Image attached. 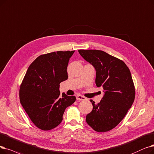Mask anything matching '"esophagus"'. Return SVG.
Returning <instances> with one entry per match:
<instances>
[{
	"instance_id": "34e87169",
	"label": "esophagus",
	"mask_w": 154,
	"mask_h": 154,
	"mask_svg": "<svg viewBox=\"0 0 154 154\" xmlns=\"http://www.w3.org/2000/svg\"><path fill=\"white\" fill-rule=\"evenodd\" d=\"M76 99H77V101H84V100L86 99V98L84 96H82L80 95V94H78L76 96Z\"/></svg>"
}]
</instances>
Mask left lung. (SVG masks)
I'll list each match as a JSON object with an SVG mask.
<instances>
[{
	"label": "left lung",
	"instance_id": "1",
	"mask_svg": "<svg viewBox=\"0 0 154 154\" xmlns=\"http://www.w3.org/2000/svg\"><path fill=\"white\" fill-rule=\"evenodd\" d=\"M82 57L94 67L96 84L102 87L104 95L86 116V122L97 132H106L116 127L131 108L135 96L130 71L121 60L97 50H79Z\"/></svg>",
	"mask_w": 154,
	"mask_h": 154
}]
</instances>
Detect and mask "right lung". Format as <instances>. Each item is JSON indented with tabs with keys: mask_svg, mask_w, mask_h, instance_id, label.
<instances>
[{
	"mask_svg": "<svg viewBox=\"0 0 154 154\" xmlns=\"http://www.w3.org/2000/svg\"><path fill=\"white\" fill-rule=\"evenodd\" d=\"M75 51H57L39 56L29 66L20 87V101L32 122L42 130L60 124L65 109L75 101L60 84L68 79L66 69Z\"/></svg>",
	"mask_w": 154,
	"mask_h": 154,
	"instance_id": "obj_1",
	"label": "right lung"
}]
</instances>
